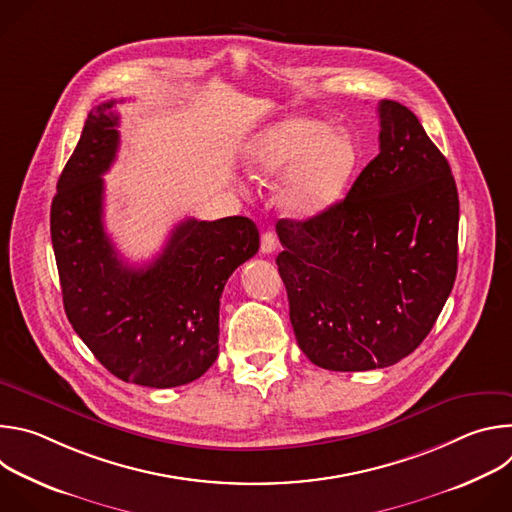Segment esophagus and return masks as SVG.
Here are the masks:
<instances>
[{
	"mask_svg": "<svg viewBox=\"0 0 512 512\" xmlns=\"http://www.w3.org/2000/svg\"><path fill=\"white\" fill-rule=\"evenodd\" d=\"M275 249H277V237L273 233H263L261 235V251L265 255H271V253H275Z\"/></svg>",
	"mask_w": 512,
	"mask_h": 512,
	"instance_id": "34e87169",
	"label": "esophagus"
}]
</instances>
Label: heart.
Masks as SVG:
<instances>
[{
    "mask_svg": "<svg viewBox=\"0 0 512 512\" xmlns=\"http://www.w3.org/2000/svg\"><path fill=\"white\" fill-rule=\"evenodd\" d=\"M354 162L350 139L314 117L277 121L257 133L243 152V166L253 180L289 172L279 198L296 216H312L330 206L344 190Z\"/></svg>",
    "mask_w": 512,
    "mask_h": 512,
    "instance_id": "b5f03b06",
    "label": "heart"
}]
</instances>
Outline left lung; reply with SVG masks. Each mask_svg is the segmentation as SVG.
<instances>
[{
    "label": "left lung",
    "instance_id": "obj_1",
    "mask_svg": "<svg viewBox=\"0 0 512 512\" xmlns=\"http://www.w3.org/2000/svg\"><path fill=\"white\" fill-rule=\"evenodd\" d=\"M379 119V156L346 198L275 227L298 346L328 371L385 369L411 354L456 281L450 164L405 105L381 101Z\"/></svg>",
    "mask_w": 512,
    "mask_h": 512
}]
</instances>
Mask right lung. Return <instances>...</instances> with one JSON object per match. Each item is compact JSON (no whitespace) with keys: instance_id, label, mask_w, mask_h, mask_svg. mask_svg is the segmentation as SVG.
Masks as SVG:
<instances>
[{"instance_id":"right-lung-1","label":"right lung","mask_w":512,"mask_h":512,"mask_svg":"<svg viewBox=\"0 0 512 512\" xmlns=\"http://www.w3.org/2000/svg\"><path fill=\"white\" fill-rule=\"evenodd\" d=\"M117 101L91 109L50 208V235L68 322L125 383L168 389L202 377L218 356L227 279L259 251L247 216L180 223L162 253L131 267L103 225V174L119 150Z\"/></svg>"}]
</instances>
